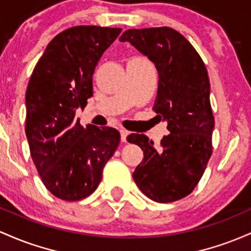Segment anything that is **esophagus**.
Returning a JSON list of instances; mask_svg holds the SVG:
<instances>
[{"mask_svg": "<svg viewBox=\"0 0 251 251\" xmlns=\"http://www.w3.org/2000/svg\"><path fill=\"white\" fill-rule=\"evenodd\" d=\"M120 133H121V141H122V142H126V136L129 135V131L126 130V129H121Z\"/></svg>", "mask_w": 251, "mask_h": 251, "instance_id": "obj_1", "label": "esophagus"}]
</instances>
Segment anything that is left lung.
Returning a JSON list of instances; mask_svg holds the SVG:
<instances>
[{"label": "left lung", "instance_id": "8db88e82", "mask_svg": "<svg viewBox=\"0 0 251 251\" xmlns=\"http://www.w3.org/2000/svg\"><path fill=\"white\" fill-rule=\"evenodd\" d=\"M120 41L130 42L155 64L159 85L153 109L170 131L160 149L145 135H129L128 142L145 155L135 168L134 181L151 201H179L194 190L212 154L215 118L207 70L192 45L173 28L128 29Z\"/></svg>", "mask_w": 251, "mask_h": 251}]
</instances>
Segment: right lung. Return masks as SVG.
I'll return each mask as SVG.
<instances>
[{"label": "right lung", "mask_w": 251, "mask_h": 251, "mask_svg": "<svg viewBox=\"0 0 251 251\" xmlns=\"http://www.w3.org/2000/svg\"><path fill=\"white\" fill-rule=\"evenodd\" d=\"M121 28L75 26L50 40L26 91V135L39 176L53 196L66 201L86 198L120 143L110 126L75 120L92 91V75Z\"/></svg>", "instance_id": "add662e5"}]
</instances>
